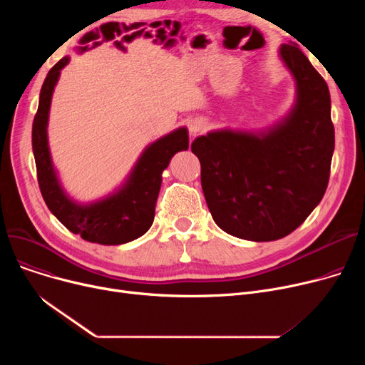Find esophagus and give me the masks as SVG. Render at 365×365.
I'll return each mask as SVG.
<instances>
[{
    "label": "esophagus",
    "instance_id": "obj_1",
    "mask_svg": "<svg viewBox=\"0 0 365 365\" xmlns=\"http://www.w3.org/2000/svg\"><path fill=\"white\" fill-rule=\"evenodd\" d=\"M204 128H205V123L201 118L192 120L189 124V131H190V134H194V136H195V134H200L201 131H204Z\"/></svg>",
    "mask_w": 365,
    "mask_h": 365
}]
</instances>
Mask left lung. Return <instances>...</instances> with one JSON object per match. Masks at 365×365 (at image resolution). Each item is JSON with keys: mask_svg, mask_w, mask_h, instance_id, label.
I'll use <instances>...</instances> for the list:
<instances>
[{"mask_svg": "<svg viewBox=\"0 0 365 365\" xmlns=\"http://www.w3.org/2000/svg\"><path fill=\"white\" fill-rule=\"evenodd\" d=\"M279 56L296 81L287 117L262 131L216 130L190 149L216 225L248 241L292 234L322 200L330 179L334 127L327 83L296 46Z\"/></svg>", "mask_w": 365, "mask_h": 365, "instance_id": "1", "label": "left lung"}]
</instances>
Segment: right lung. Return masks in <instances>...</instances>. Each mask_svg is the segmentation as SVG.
Segmentation results:
<instances>
[{
    "mask_svg": "<svg viewBox=\"0 0 365 365\" xmlns=\"http://www.w3.org/2000/svg\"><path fill=\"white\" fill-rule=\"evenodd\" d=\"M63 57L47 73L40 93V103L32 124V149L38 185L50 212L72 234L90 242L118 245L146 234L155 217L163 171L179 150L189 146L187 130L180 127L150 143L131 170L121 187L103 200L78 204L63 190L51 163L47 139L51 96L61 71L68 65Z\"/></svg>",
    "mask_w": 365,
    "mask_h": 365,
    "instance_id": "obj_1",
    "label": "right lung"
}]
</instances>
